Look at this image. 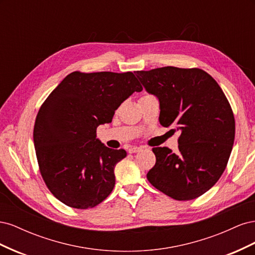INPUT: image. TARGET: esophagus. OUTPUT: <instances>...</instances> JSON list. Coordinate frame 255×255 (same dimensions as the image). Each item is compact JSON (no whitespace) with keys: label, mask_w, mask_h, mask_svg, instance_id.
Instances as JSON below:
<instances>
[{"label":"esophagus","mask_w":255,"mask_h":255,"mask_svg":"<svg viewBox=\"0 0 255 255\" xmlns=\"http://www.w3.org/2000/svg\"><path fill=\"white\" fill-rule=\"evenodd\" d=\"M140 150H141V148H139V146H130L128 151V153H137Z\"/></svg>","instance_id":"esophagus-1"}]
</instances>
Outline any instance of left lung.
Returning a JSON list of instances; mask_svg holds the SVG:
<instances>
[{"label":"left lung","mask_w":255,"mask_h":255,"mask_svg":"<svg viewBox=\"0 0 255 255\" xmlns=\"http://www.w3.org/2000/svg\"><path fill=\"white\" fill-rule=\"evenodd\" d=\"M159 103V123L181 132L179 151H152L156 163L146 174L154 187L179 201L196 199L220 179L232 152L235 120L222 89L201 69L163 67L135 72Z\"/></svg>","instance_id":"left-lung-1"}]
</instances>
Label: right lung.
<instances>
[{
	"label": "right lung",
	"instance_id": "obj_1",
	"mask_svg": "<svg viewBox=\"0 0 255 255\" xmlns=\"http://www.w3.org/2000/svg\"><path fill=\"white\" fill-rule=\"evenodd\" d=\"M141 85L132 72H72L59 83L38 112L34 144L40 172L60 202L85 210L114 189V169L126 150L110 149L97 128L113 120L115 111Z\"/></svg>",
	"mask_w": 255,
	"mask_h": 255
}]
</instances>
